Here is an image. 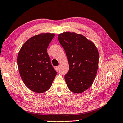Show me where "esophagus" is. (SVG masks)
<instances>
[{
	"mask_svg": "<svg viewBox=\"0 0 123 123\" xmlns=\"http://www.w3.org/2000/svg\"><path fill=\"white\" fill-rule=\"evenodd\" d=\"M56 71H59V70H60V67H59V66L56 67Z\"/></svg>",
	"mask_w": 123,
	"mask_h": 123,
	"instance_id": "34e87169",
	"label": "esophagus"
}]
</instances>
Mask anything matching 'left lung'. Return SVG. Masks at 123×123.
<instances>
[{
	"mask_svg": "<svg viewBox=\"0 0 123 123\" xmlns=\"http://www.w3.org/2000/svg\"><path fill=\"white\" fill-rule=\"evenodd\" d=\"M69 64L64 79L71 92L80 93L92 85L97 73L99 52L94 43L80 34L65 31L58 35Z\"/></svg>",
	"mask_w": 123,
	"mask_h": 123,
	"instance_id": "left-lung-1",
	"label": "left lung"
}]
</instances>
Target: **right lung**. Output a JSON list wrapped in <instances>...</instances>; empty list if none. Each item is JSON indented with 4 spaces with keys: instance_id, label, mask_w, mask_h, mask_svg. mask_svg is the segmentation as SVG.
Returning <instances> with one entry per match:
<instances>
[{
    "instance_id": "obj_1",
    "label": "right lung",
    "mask_w": 123,
    "mask_h": 123,
    "mask_svg": "<svg viewBox=\"0 0 123 123\" xmlns=\"http://www.w3.org/2000/svg\"><path fill=\"white\" fill-rule=\"evenodd\" d=\"M54 33H42L26 41L18 52V71L26 86L33 92L43 93L51 87L56 75L50 62L47 48Z\"/></svg>"
}]
</instances>
